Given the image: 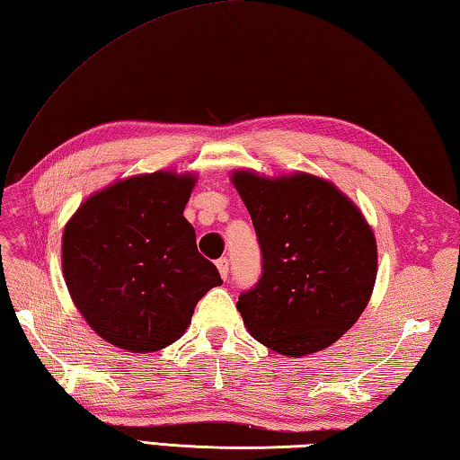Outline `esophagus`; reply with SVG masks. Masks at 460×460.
<instances>
[{
	"label": "esophagus",
	"mask_w": 460,
	"mask_h": 460,
	"mask_svg": "<svg viewBox=\"0 0 460 460\" xmlns=\"http://www.w3.org/2000/svg\"><path fill=\"white\" fill-rule=\"evenodd\" d=\"M217 269H219V275H221V279L223 281H227V277H229V259H219L217 261Z\"/></svg>",
	"instance_id": "esophagus-1"
}]
</instances>
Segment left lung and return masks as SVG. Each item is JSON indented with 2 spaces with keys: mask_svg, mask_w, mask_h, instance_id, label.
<instances>
[{
  "mask_svg": "<svg viewBox=\"0 0 460 460\" xmlns=\"http://www.w3.org/2000/svg\"><path fill=\"white\" fill-rule=\"evenodd\" d=\"M255 225L263 275L237 309L261 345L285 357L331 347L371 301L376 239L365 215L329 179L295 171H231Z\"/></svg>",
  "mask_w": 460,
  "mask_h": 460,
  "instance_id": "left-lung-1",
  "label": "left lung"
}]
</instances>
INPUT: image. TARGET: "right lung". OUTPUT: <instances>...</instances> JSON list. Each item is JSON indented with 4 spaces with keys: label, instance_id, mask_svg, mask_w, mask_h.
Instances as JSON below:
<instances>
[{
    "label": "right lung",
    "instance_id": "1",
    "mask_svg": "<svg viewBox=\"0 0 460 460\" xmlns=\"http://www.w3.org/2000/svg\"><path fill=\"white\" fill-rule=\"evenodd\" d=\"M195 173L159 169L117 179L77 207L61 237L71 301L99 337L129 353L169 347L201 296L221 285L183 209Z\"/></svg>",
    "mask_w": 460,
    "mask_h": 460
}]
</instances>
